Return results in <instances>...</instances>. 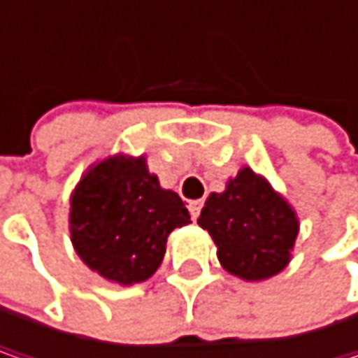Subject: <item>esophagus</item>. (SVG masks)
Instances as JSON below:
<instances>
[{
  "instance_id": "obj_1",
  "label": "esophagus",
  "mask_w": 358,
  "mask_h": 358,
  "mask_svg": "<svg viewBox=\"0 0 358 358\" xmlns=\"http://www.w3.org/2000/svg\"><path fill=\"white\" fill-rule=\"evenodd\" d=\"M201 207H203V203H201V201H188V211H190V215H192V219H196V217H199Z\"/></svg>"
}]
</instances>
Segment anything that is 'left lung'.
<instances>
[{
	"label": "left lung",
	"mask_w": 358,
	"mask_h": 358,
	"mask_svg": "<svg viewBox=\"0 0 358 358\" xmlns=\"http://www.w3.org/2000/svg\"><path fill=\"white\" fill-rule=\"evenodd\" d=\"M217 245V258L229 275L264 280L291 260L299 234L293 207L250 168L229 178L223 192H211L199 217Z\"/></svg>",
	"instance_id": "1"
}]
</instances>
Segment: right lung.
I'll list each match as a JSON object with an SVG mask.
<instances>
[{"label":"right lung","instance_id":"right-lung-1","mask_svg":"<svg viewBox=\"0 0 358 358\" xmlns=\"http://www.w3.org/2000/svg\"><path fill=\"white\" fill-rule=\"evenodd\" d=\"M186 223L190 215L182 199L159 186L143 155H113L94 164L71 192L69 231L78 256L122 287L153 275L168 236Z\"/></svg>","mask_w":358,"mask_h":358}]
</instances>
